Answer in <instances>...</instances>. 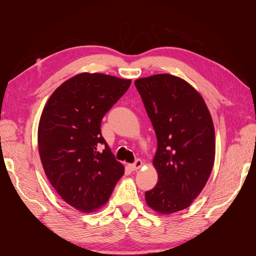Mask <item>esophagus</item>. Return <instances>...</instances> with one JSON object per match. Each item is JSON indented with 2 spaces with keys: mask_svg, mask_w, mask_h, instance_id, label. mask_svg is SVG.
Here are the masks:
<instances>
[{
  "mask_svg": "<svg viewBox=\"0 0 256 256\" xmlns=\"http://www.w3.org/2000/svg\"><path fill=\"white\" fill-rule=\"evenodd\" d=\"M142 166H143V161H142L141 159H136V160L134 162V164H129L130 168L134 170V171H136V170H138Z\"/></svg>",
  "mask_w": 256,
  "mask_h": 256,
  "instance_id": "1",
  "label": "esophagus"
}]
</instances>
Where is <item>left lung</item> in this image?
Masks as SVG:
<instances>
[{
  "mask_svg": "<svg viewBox=\"0 0 256 256\" xmlns=\"http://www.w3.org/2000/svg\"><path fill=\"white\" fill-rule=\"evenodd\" d=\"M134 85L157 136L158 182L145 192L146 203L160 214L182 210L203 190L214 166L210 113L202 96L175 76L154 74Z\"/></svg>",
  "mask_w": 256,
  "mask_h": 256,
  "instance_id": "left-lung-1",
  "label": "left lung"
}]
</instances>
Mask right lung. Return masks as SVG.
I'll return each instance as SVG.
<instances>
[{"instance_id": "right-lung-1", "label": "right lung", "mask_w": 256, "mask_h": 256, "mask_svg": "<svg viewBox=\"0 0 256 256\" xmlns=\"http://www.w3.org/2000/svg\"><path fill=\"white\" fill-rule=\"evenodd\" d=\"M130 80L80 74L56 90L38 126V150L53 188L81 212L106 204L124 166L102 134V120L125 94Z\"/></svg>"}]
</instances>
